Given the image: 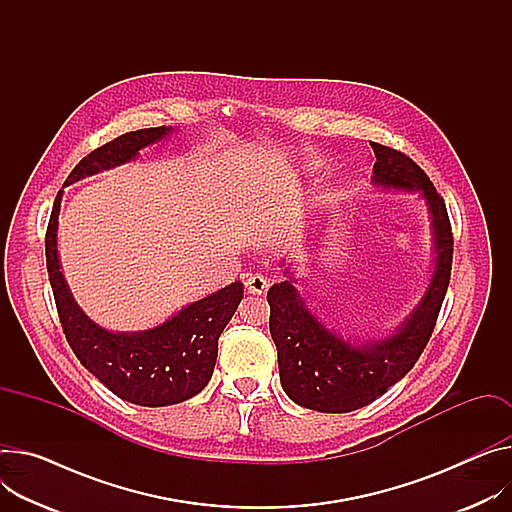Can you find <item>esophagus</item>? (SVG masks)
<instances>
[{
    "label": "esophagus",
    "mask_w": 512,
    "mask_h": 512,
    "mask_svg": "<svg viewBox=\"0 0 512 512\" xmlns=\"http://www.w3.org/2000/svg\"><path fill=\"white\" fill-rule=\"evenodd\" d=\"M246 289H248V293L262 295L268 289V281L262 277V274H248V277H246Z\"/></svg>",
    "instance_id": "1"
}]
</instances>
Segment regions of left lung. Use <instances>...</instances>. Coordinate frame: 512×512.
<instances>
[{"instance_id":"left-lung-1","label":"left lung","mask_w":512,"mask_h":512,"mask_svg":"<svg viewBox=\"0 0 512 512\" xmlns=\"http://www.w3.org/2000/svg\"><path fill=\"white\" fill-rule=\"evenodd\" d=\"M371 147L377 157L373 186L418 192L424 199L432 229V274L422 299L396 330L361 340L326 326L301 297L293 270L285 268L287 281L272 285L266 295L281 385L295 404L318 412L359 410L398 383L422 355L451 279L453 233L437 188L402 151L373 141Z\"/></svg>"}]
</instances>
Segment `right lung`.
<instances>
[{"mask_svg": "<svg viewBox=\"0 0 512 512\" xmlns=\"http://www.w3.org/2000/svg\"><path fill=\"white\" fill-rule=\"evenodd\" d=\"M174 129L131 131L94 149L77 164L63 186L86 176L133 162L141 149L160 143ZM63 190H59L47 227V270L65 338L80 363L125 402L157 408L180 404L209 383L217 342L244 297L235 281L182 307L164 324L141 332H112L90 320L73 299L59 264L57 227Z\"/></svg>", "mask_w": 512, "mask_h": 512, "instance_id": "obj_1", "label": "right lung"}]
</instances>
